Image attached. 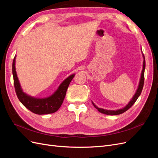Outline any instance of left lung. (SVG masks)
I'll return each instance as SVG.
<instances>
[{
  "instance_id": "8db88e82",
  "label": "left lung",
  "mask_w": 158,
  "mask_h": 158,
  "mask_svg": "<svg viewBox=\"0 0 158 158\" xmlns=\"http://www.w3.org/2000/svg\"><path fill=\"white\" fill-rule=\"evenodd\" d=\"M141 51L142 52V51ZM142 56H143V59L144 60H143V67H142V70L141 73L140 79L139 81V84H138V86L136 89V92L135 94V95H134V96L132 97L131 101L128 102V103L125 107H124L122 109H118L117 110H108V109H104L102 108H99L98 106H95L93 102H92V104L94 105V106L98 109V111H99L102 113H103V114H108V115H117V114H120L121 113H123L124 112H125L126 111H127V110L129 108H131L133 106V104L136 102L137 99L138 98V97L140 96V95L142 92L143 86H144V70H145V66H146V62H145V57L143 53H142Z\"/></svg>"
}]
</instances>
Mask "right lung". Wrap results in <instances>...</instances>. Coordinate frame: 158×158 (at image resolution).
I'll list each match as a JSON object with an SVG mask.
<instances>
[{
    "label": "right lung",
    "mask_w": 158,
    "mask_h": 158,
    "mask_svg": "<svg viewBox=\"0 0 158 158\" xmlns=\"http://www.w3.org/2000/svg\"><path fill=\"white\" fill-rule=\"evenodd\" d=\"M15 63L16 56H14L12 63V74L14 88L20 102L30 111L37 114H50L58 111L63 102L66 90L72 80L74 77L75 74H71L68 78H66L50 96L44 98H37L32 97L23 92L17 76Z\"/></svg>",
    "instance_id": "add662e5"
}]
</instances>
